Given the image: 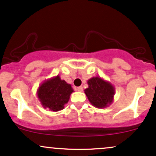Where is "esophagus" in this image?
Wrapping results in <instances>:
<instances>
[{"label": "esophagus", "mask_w": 156, "mask_h": 156, "mask_svg": "<svg viewBox=\"0 0 156 156\" xmlns=\"http://www.w3.org/2000/svg\"><path fill=\"white\" fill-rule=\"evenodd\" d=\"M77 91H83V86H80L77 88Z\"/></svg>", "instance_id": "esophagus-1"}]
</instances>
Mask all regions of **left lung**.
I'll return each mask as SVG.
<instances>
[{
	"instance_id": "left-lung-1",
	"label": "left lung",
	"mask_w": 156,
	"mask_h": 156,
	"mask_svg": "<svg viewBox=\"0 0 156 156\" xmlns=\"http://www.w3.org/2000/svg\"><path fill=\"white\" fill-rule=\"evenodd\" d=\"M88 87L85 94L91 105L97 108H106L112 103L115 94V87L109 82L100 76H94L88 80Z\"/></svg>"
}]
</instances>
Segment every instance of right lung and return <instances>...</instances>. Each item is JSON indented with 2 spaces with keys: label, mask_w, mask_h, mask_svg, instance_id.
<instances>
[{
  "label": "right lung",
  "mask_w": 156,
  "mask_h": 156,
  "mask_svg": "<svg viewBox=\"0 0 156 156\" xmlns=\"http://www.w3.org/2000/svg\"><path fill=\"white\" fill-rule=\"evenodd\" d=\"M72 92H73V89L71 85L61 80L57 75L44 80L39 85L37 97L44 108L58 112L64 108V105L69 101Z\"/></svg>",
  "instance_id": "obj_1"
}]
</instances>
